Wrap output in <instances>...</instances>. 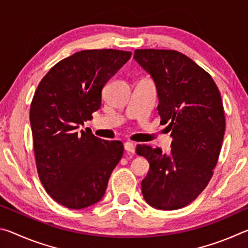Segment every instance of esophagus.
Here are the masks:
<instances>
[{
	"instance_id": "esophagus-1",
	"label": "esophagus",
	"mask_w": 248,
	"mask_h": 248,
	"mask_svg": "<svg viewBox=\"0 0 248 248\" xmlns=\"http://www.w3.org/2000/svg\"><path fill=\"white\" fill-rule=\"evenodd\" d=\"M124 145V150L127 151L128 153H134V144L132 142H125Z\"/></svg>"
}]
</instances>
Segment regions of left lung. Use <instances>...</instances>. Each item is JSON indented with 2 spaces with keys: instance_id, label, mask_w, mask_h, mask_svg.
I'll return each mask as SVG.
<instances>
[{
  "instance_id": "1",
  "label": "left lung",
  "mask_w": 248,
  "mask_h": 248,
  "mask_svg": "<svg viewBox=\"0 0 248 248\" xmlns=\"http://www.w3.org/2000/svg\"><path fill=\"white\" fill-rule=\"evenodd\" d=\"M133 59L151 75L156 87L161 123L169 124L171 150L138 145L137 154L150 163L141 183L151 207H186L211 179L224 137L221 95L210 74L175 50L138 49Z\"/></svg>"
}]
</instances>
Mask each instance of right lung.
Here are the masks:
<instances>
[{
  "mask_svg": "<svg viewBox=\"0 0 248 248\" xmlns=\"http://www.w3.org/2000/svg\"><path fill=\"white\" fill-rule=\"evenodd\" d=\"M131 57L114 49L84 50L41 79L31 105L37 170L46 191L69 209L91 207L106 191L124 153L120 141L78 130L102 105V90Z\"/></svg>",
  "mask_w": 248,
  "mask_h": 248,
  "instance_id": "add662e5",
  "label": "right lung"
}]
</instances>
